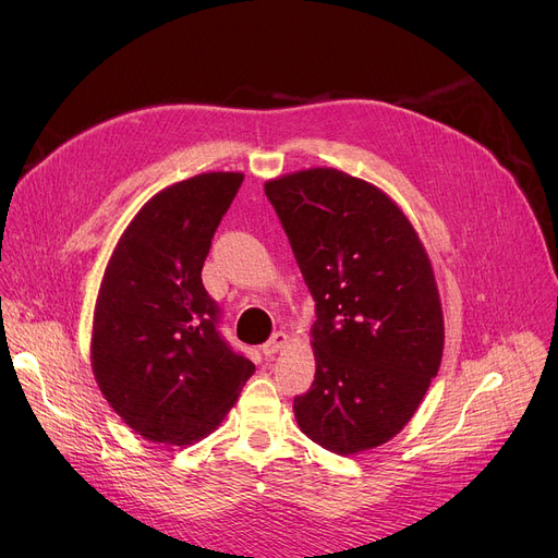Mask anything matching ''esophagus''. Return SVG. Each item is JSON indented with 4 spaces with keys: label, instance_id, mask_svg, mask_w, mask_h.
Instances as JSON below:
<instances>
[{
    "label": "esophagus",
    "instance_id": "esophagus-1",
    "mask_svg": "<svg viewBox=\"0 0 558 558\" xmlns=\"http://www.w3.org/2000/svg\"><path fill=\"white\" fill-rule=\"evenodd\" d=\"M287 339H289V337H287V335H284L282 330L274 332V335H271V339H269L267 343H264V345H262V353H264V355H267V357H274V355L278 353V350H280V348H284Z\"/></svg>",
    "mask_w": 558,
    "mask_h": 558
}]
</instances>
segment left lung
<instances>
[{"label": "left lung", "mask_w": 558, "mask_h": 558, "mask_svg": "<svg viewBox=\"0 0 558 558\" xmlns=\"http://www.w3.org/2000/svg\"><path fill=\"white\" fill-rule=\"evenodd\" d=\"M314 299L316 373L294 398L314 444L355 454L387 444L418 409L444 355L429 257L371 183L316 167L264 185Z\"/></svg>", "instance_id": "8db88e82"}]
</instances>
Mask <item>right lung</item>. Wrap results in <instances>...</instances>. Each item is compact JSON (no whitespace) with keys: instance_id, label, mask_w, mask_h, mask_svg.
Listing matches in <instances>:
<instances>
[{"instance_id":"add662e5","label":"right lung","mask_w":558,"mask_h":558,"mask_svg":"<svg viewBox=\"0 0 558 558\" xmlns=\"http://www.w3.org/2000/svg\"><path fill=\"white\" fill-rule=\"evenodd\" d=\"M244 173L210 171L156 194L106 267L93 326V371L110 407L156 444L210 434L255 366L221 337L203 262Z\"/></svg>"}]
</instances>
